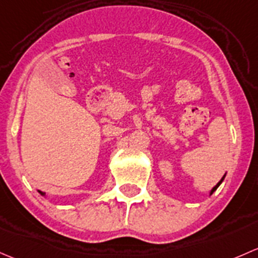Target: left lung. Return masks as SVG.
<instances>
[{"label":"left lung","mask_w":258,"mask_h":258,"mask_svg":"<svg viewBox=\"0 0 258 258\" xmlns=\"http://www.w3.org/2000/svg\"><path fill=\"white\" fill-rule=\"evenodd\" d=\"M224 179H225V175H224V176H222V179H221V180H220V181H219V182H217V184H216V185H215V186L211 188V191H210V195H212V194H214V192H215V191H216V188H217V187H219V186H220V185H221V182H222V181H224Z\"/></svg>","instance_id":"left-lung-1"}]
</instances>
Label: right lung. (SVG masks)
<instances>
[{"instance_id":"1","label":"right lung","mask_w":258,"mask_h":258,"mask_svg":"<svg viewBox=\"0 0 258 258\" xmlns=\"http://www.w3.org/2000/svg\"><path fill=\"white\" fill-rule=\"evenodd\" d=\"M38 192H39V194H41V195H42V196H44V198H46V194H44V192H42V191H38Z\"/></svg>"}]
</instances>
